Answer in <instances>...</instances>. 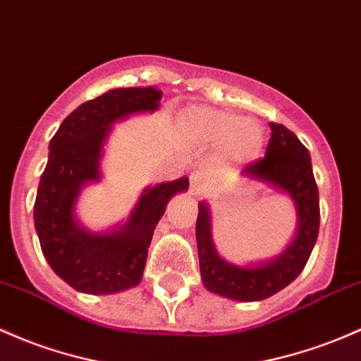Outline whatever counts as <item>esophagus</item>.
<instances>
[{
	"label": "esophagus",
	"instance_id": "esophagus-1",
	"mask_svg": "<svg viewBox=\"0 0 361 361\" xmlns=\"http://www.w3.org/2000/svg\"><path fill=\"white\" fill-rule=\"evenodd\" d=\"M205 187H207V176L204 171H193L190 174V188L195 195H200Z\"/></svg>",
	"mask_w": 361,
	"mask_h": 361
}]
</instances>
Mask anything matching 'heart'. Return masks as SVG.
<instances>
[{
    "label": "heart",
    "instance_id": "1",
    "mask_svg": "<svg viewBox=\"0 0 361 361\" xmlns=\"http://www.w3.org/2000/svg\"><path fill=\"white\" fill-rule=\"evenodd\" d=\"M185 128L200 144H223L221 157L229 166L250 164L262 154V126L229 111L193 106L185 113Z\"/></svg>",
    "mask_w": 361,
    "mask_h": 361
}]
</instances>
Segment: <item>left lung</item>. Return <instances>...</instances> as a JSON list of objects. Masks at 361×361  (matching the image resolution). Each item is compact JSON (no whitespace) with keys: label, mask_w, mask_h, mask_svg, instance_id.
I'll return each instance as SVG.
<instances>
[{"label":"left lung","mask_w":361,"mask_h":361,"mask_svg":"<svg viewBox=\"0 0 361 361\" xmlns=\"http://www.w3.org/2000/svg\"><path fill=\"white\" fill-rule=\"evenodd\" d=\"M271 130L265 157L248 164L241 174L247 180L262 181L291 197L298 226L295 240L286 250L250 267L228 262L214 245L209 205L205 202L199 204L195 233L202 283L207 291L236 302H260L293 283L307 265L319 235V188L310 152L284 125L271 123Z\"/></svg>","instance_id":"obj_1"}]
</instances>
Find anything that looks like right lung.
I'll return each instance as SVG.
<instances>
[{
  "mask_svg": "<svg viewBox=\"0 0 361 361\" xmlns=\"http://www.w3.org/2000/svg\"><path fill=\"white\" fill-rule=\"evenodd\" d=\"M161 97L156 87L108 90L70 113L51 138L34 224L47 264L73 290L111 295L137 286L166 205L188 190L187 176L147 187L126 223L108 233H92L75 216L84 185L101 180L102 147L111 125L130 114L154 113Z\"/></svg>",
  "mask_w": 361,
  "mask_h": 361,
  "instance_id": "add662e5",
  "label": "right lung"
}]
</instances>
